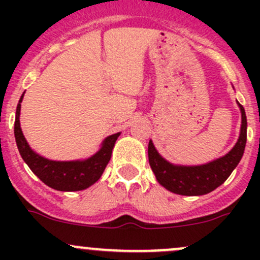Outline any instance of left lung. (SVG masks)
<instances>
[{"label":"left lung","instance_id":"obj_1","mask_svg":"<svg viewBox=\"0 0 260 260\" xmlns=\"http://www.w3.org/2000/svg\"><path fill=\"white\" fill-rule=\"evenodd\" d=\"M242 112V127L239 140L232 151L225 156L200 165V166H180L170 164L154 148L152 141L148 143V161L159 185L174 193L185 196H200L211 192L230 176L242 159L246 143V115L242 104L238 103Z\"/></svg>","mask_w":260,"mask_h":260}]
</instances>
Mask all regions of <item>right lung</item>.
<instances>
[{
  "mask_svg": "<svg viewBox=\"0 0 260 260\" xmlns=\"http://www.w3.org/2000/svg\"><path fill=\"white\" fill-rule=\"evenodd\" d=\"M23 94L18 101L15 119V138L21 157L31 171L49 187L59 191H80L95 183L106 170L115 141L120 133L109 136L102 143L101 149L83 161H52L31 149L20 127V111Z\"/></svg>",
  "mask_w": 260,
  "mask_h": 260,
  "instance_id": "add662e5",
  "label": "right lung"
}]
</instances>
